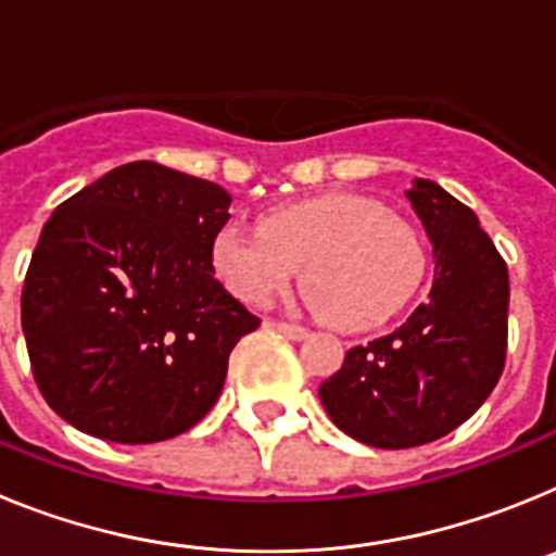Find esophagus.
<instances>
[{"instance_id": "34e87169", "label": "esophagus", "mask_w": 556, "mask_h": 556, "mask_svg": "<svg viewBox=\"0 0 556 556\" xmlns=\"http://www.w3.org/2000/svg\"><path fill=\"white\" fill-rule=\"evenodd\" d=\"M273 328L278 333H283L287 339H292V342H301V339L308 337V331L303 326H294V323H273Z\"/></svg>"}]
</instances>
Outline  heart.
Wrapping results in <instances>:
<instances>
[{"label": "heart", "instance_id": "heart-1", "mask_svg": "<svg viewBox=\"0 0 556 556\" xmlns=\"http://www.w3.org/2000/svg\"><path fill=\"white\" fill-rule=\"evenodd\" d=\"M298 264L312 312L367 331L409 306L426 278V248L384 203L348 191L273 208L262 230L228 223L211 239L214 275L250 306L281 294Z\"/></svg>", "mask_w": 556, "mask_h": 556}]
</instances>
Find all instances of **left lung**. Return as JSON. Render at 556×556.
I'll return each instance as SVG.
<instances>
[{
    "instance_id": "left-lung-1",
    "label": "left lung",
    "mask_w": 556,
    "mask_h": 556,
    "mask_svg": "<svg viewBox=\"0 0 556 556\" xmlns=\"http://www.w3.org/2000/svg\"><path fill=\"white\" fill-rule=\"evenodd\" d=\"M434 244L429 301L387 337L348 351L320 384L337 429L372 448L434 443L479 409L507 358L509 275L473 211L434 180L406 191Z\"/></svg>"
}]
</instances>
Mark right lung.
I'll use <instances>...</instances> for the list:
<instances>
[{"label":"right lung","mask_w":556,"mask_h":556,"mask_svg":"<svg viewBox=\"0 0 556 556\" xmlns=\"http://www.w3.org/2000/svg\"><path fill=\"white\" fill-rule=\"evenodd\" d=\"M228 208L223 186L132 161L47 219L22 328L38 390L66 424L144 445L217 404L230 351L262 323L211 267Z\"/></svg>","instance_id":"add662e5"}]
</instances>
